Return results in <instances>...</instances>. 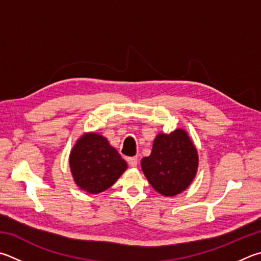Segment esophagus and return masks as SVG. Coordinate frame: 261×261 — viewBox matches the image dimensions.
Wrapping results in <instances>:
<instances>
[{
  "label": "esophagus",
  "instance_id": "obj_1",
  "mask_svg": "<svg viewBox=\"0 0 261 261\" xmlns=\"http://www.w3.org/2000/svg\"><path fill=\"white\" fill-rule=\"evenodd\" d=\"M127 162H129L130 167L135 168V167H137V164H138V159H137V158H129V159H127Z\"/></svg>",
  "mask_w": 261,
  "mask_h": 261
}]
</instances>
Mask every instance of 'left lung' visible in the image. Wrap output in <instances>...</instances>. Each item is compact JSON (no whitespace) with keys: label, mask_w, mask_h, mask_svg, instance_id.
<instances>
[{"label":"left lung","mask_w":261,"mask_h":261,"mask_svg":"<svg viewBox=\"0 0 261 261\" xmlns=\"http://www.w3.org/2000/svg\"><path fill=\"white\" fill-rule=\"evenodd\" d=\"M141 168L156 192L164 196H174L184 192L195 178L197 150L182 129L169 135L159 134L150 155L141 160Z\"/></svg>","instance_id":"8db88e82"}]
</instances>
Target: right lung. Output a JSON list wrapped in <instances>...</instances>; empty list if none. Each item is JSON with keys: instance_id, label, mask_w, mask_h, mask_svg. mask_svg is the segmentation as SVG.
Wrapping results in <instances>:
<instances>
[{"instance_id": "add662e5", "label": "right lung", "mask_w": 261, "mask_h": 261, "mask_svg": "<svg viewBox=\"0 0 261 261\" xmlns=\"http://www.w3.org/2000/svg\"><path fill=\"white\" fill-rule=\"evenodd\" d=\"M69 167L75 184L82 191L98 194L113 186L127 164L105 137L89 132L70 150Z\"/></svg>"}]
</instances>
